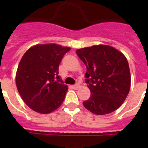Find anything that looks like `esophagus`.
I'll list each match as a JSON object with an SVG mask.
<instances>
[{
  "label": "esophagus",
  "instance_id": "1",
  "mask_svg": "<svg viewBox=\"0 0 148 148\" xmlns=\"http://www.w3.org/2000/svg\"><path fill=\"white\" fill-rule=\"evenodd\" d=\"M71 87L73 89H74V90H77V89H78V88H80V84H74V85H72Z\"/></svg>",
  "mask_w": 148,
  "mask_h": 148
}]
</instances>
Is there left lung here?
Returning <instances> with one entry per match:
<instances>
[{
	"mask_svg": "<svg viewBox=\"0 0 148 148\" xmlns=\"http://www.w3.org/2000/svg\"><path fill=\"white\" fill-rule=\"evenodd\" d=\"M87 67L86 82L90 97L83 104L93 114L104 115L122 105L131 88V73L126 57L114 47L94 45L76 51Z\"/></svg>",
	"mask_w": 148,
	"mask_h": 148,
	"instance_id": "8db88e82",
	"label": "left lung"
}]
</instances>
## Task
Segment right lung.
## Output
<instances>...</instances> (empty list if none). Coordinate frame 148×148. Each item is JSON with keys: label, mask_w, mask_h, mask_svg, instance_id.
Here are the masks:
<instances>
[{"label": "right lung", "mask_w": 148, "mask_h": 148, "mask_svg": "<svg viewBox=\"0 0 148 148\" xmlns=\"http://www.w3.org/2000/svg\"><path fill=\"white\" fill-rule=\"evenodd\" d=\"M70 50L57 44H38L30 47L21 59L16 86L24 103L36 112L50 114L64 100L68 88L58 76V67Z\"/></svg>", "instance_id": "obj_1"}]
</instances>
